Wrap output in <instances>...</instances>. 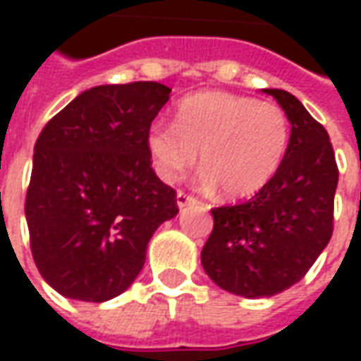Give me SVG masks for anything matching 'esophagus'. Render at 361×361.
<instances>
[{
    "label": "esophagus",
    "instance_id": "obj_1",
    "mask_svg": "<svg viewBox=\"0 0 361 361\" xmlns=\"http://www.w3.org/2000/svg\"><path fill=\"white\" fill-rule=\"evenodd\" d=\"M176 201H178V207L183 209V207H188L191 203H197V199L193 195H189L185 191H178V197H176Z\"/></svg>",
    "mask_w": 361,
    "mask_h": 361
}]
</instances>
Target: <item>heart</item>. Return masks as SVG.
Listing matches in <instances>:
<instances>
[{"label": "heart", "instance_id": "1", "mask_svg": "<svg viewBox=\"0 0 361 361\" xmlns=\"http://www.w3.org/2000/svg\"><path fill=\"white\" fill-rule=\"evenodd\" d=\"M288 141L290 123L280 106L224 90L183 98L176 123L154 121L147 133V149L162 180H180L201 150L204 183H216L232 199L265 188L282 166Z\"/></svg>", "mask_w": 361, "mask_h": 361}]
</instances>
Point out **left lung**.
I'll use <instances>...</instances> for the list:
<instances>
[{
    "instance_id": "obj_1",
    "label": "left lung",
    "mask_w": 361,
    "mask_h": 361,
    "mask_svg": "<svg viewBox=\"0 0 361 361\" xmlns=\"http://www.w3.org/2000/svg\"><path fill=\"white\" fill-rule=\"evenodd\" d=\"M288 116L290 142L276 176L250 201L212 209L204 272L245 298L280 294L305 276L333 235L338 168L326 129L280 89H263Z\"/></svg>"
}]
</instances>
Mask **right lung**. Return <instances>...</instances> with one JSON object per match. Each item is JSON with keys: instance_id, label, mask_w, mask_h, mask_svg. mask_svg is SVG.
Segmentation results:
<instances>
[{"instance_id": "add662e5", "label": "right lung", "mask_w": 361, "mask_h": 361, "mask_svg": "<svg viewBox=\"0 0 361 361\" xmlns=\"http://www.w3.org/2000/svg\"><path fill=\"white\" fill-rule=\"evenodd\" d=\"M170 92L154 81L94 87L38 135L25 214L36 267L61 295L98 303L126 292L157 228L180 211L147 149Z\"/></svg>"}]
</instances>
